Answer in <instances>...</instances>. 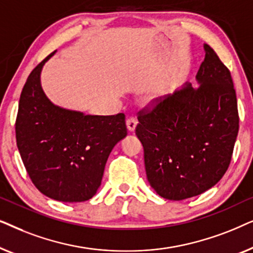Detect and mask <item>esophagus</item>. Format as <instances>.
Here are the masks:
<instances>
[{
  "mask_svg": "<svg viewBox=\"0 0 253 253\" xmlns=\"http://www.w3.org/2000/svg\"><path fill=\"white\" fill-rule=\"evenodd\" d=\"M137 126V120L133 119V117H130V119L126 120V127L130 132H132L136 129Z\"/></svg>",
  "mask_w": 253,
  "mask_h": 253,
  "instance_id": "34e87169",
  "label": "esophagus"
}]
</instances>
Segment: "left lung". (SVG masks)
<instances>
[{"label":"left lung","mask_w":253,"mask_h":253,"mask_svg":"<svg viewBox=\"0 0 253 253\" xmlns=\"http://www.w3.org/2000/svg\"><path fill=\"white\" fill-rule=\"evenodd\" d=\"M196 75L174 94L138 116L147 181L162 198L183 200L207 191L229 167L238 133L230 71L209 44Z\"/></svg>","instance_id":"1"}]
</instances>
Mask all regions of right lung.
Segmentation results:
<instances>
[{"label":"right lung","mask_w":253,"mask_h":253,"mask_svg":"<svg viewBox=\"0 0 253 253\" xmlns=\"http://www.w3.org/2000/svg\"><path fill=\"white\" fill-rule=\"evenodd\" d=\"M31 72L20 94L16 139L27 174L41 193L63 203L91 199L101 185L114 146L127 134L126 116L86 115L54 105Z\"/></svg>","instance_id":"right-lung-1"}]
</instances>
